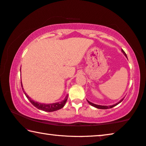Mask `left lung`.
I'll use <instances>...</instances> for the list:
<instances>
[{
	"instance_id": "left-lung-1",
	"label": "left lung",
	"mask_w": 146,
	"mask_h": 146,
	"mask_svg": "<svg viewBox=\"0 0 146 146\" xmlns=\"http://www.w3.org/2000/svg\"><path fill=\"white\" fill-rule=\"evenodd\" d=\"M122 52H123V54H125V56H126V57L127 58V54H126V53L125 52V51L123 50H122ZM124 99V98H123ZM123 99H122L119 102H118V103H117V104H115V105H113V106H100V105H96V104H92V102H89V101H88V104H90L91 106H94V107H95V108H98V109H102V110H107V109H110V108H113V107H115V106H117V105H118V104H119V103H121V102L123 100Z\"/></svg>"
}]
</instances>
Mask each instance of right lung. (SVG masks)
<instances>
[{"instance_id":"1","label":"right lung","mask_w":146,"mask_h":146,"mask_svg":"<svg viewBox=\"0 0 146 146\" xmlns=\"http://www.w3.org/2000/svg\"><path fill=\"white\" fill-rule=\"evenodd\" d=\"M21 87L22 86V84H21ZM23 90V88H22ZM23 92H24V90H23ZM25 95L27 97V98L29 100V102L33 105L38 110H40L42 111H48V112H52V111H57L58 110H60L62 109L63 107H64L65 104L66 103L67 98H68V95L65 98L64 100H63L62 102H58V103H54V104H40V103H38V102H35L31 100L30 98L28 96L25 94V92H24Z\"/></svg>"}]
</instances>
